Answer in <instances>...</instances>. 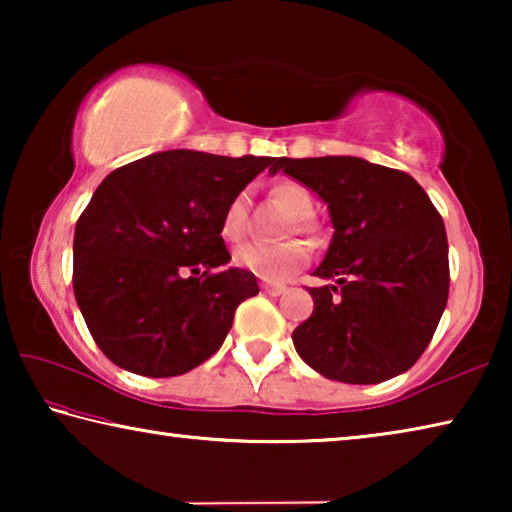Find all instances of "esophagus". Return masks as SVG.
<instances>
[{
  "instance_id": "obj_1",
  "label": "esophagus",
  "mask_w": 512,
  "mask_h": 512,
  "mask_svg": "<svg viewBox=\"0 0 512 512\" xmlns=\"http://www.w3.org/2000/svg\"><path fill=\"white\" fill-rule=\"evenodd\" d=\"M262 291L268 293V296H282V293L287 291V287L280 282H262Z\"/></svg>"
}]
</instances>
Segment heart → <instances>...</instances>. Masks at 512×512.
Wrapping results in <instances>:
<instances>
[{
    "label": "heart",
    "mask_w": 512,
    "mask_h": 512,
    "mask_svg": "<svg viewBox=\"0 0 512 512\" xmlns=\"http://www.w3.org/2000/svg\"><path fill=\"white\" fill-rule=\"evenodd\" d=\"M271 201L291 219V228L298 235H311L314 223L309 216L316 210V198L298 180H280L271 187ZM246 228V196L237 194L225 203L219 219V235L225 241H239ZM235 264L266 282H282L298 273L307 264L309 250L300 241H289L282 246L246 244L235 250Z\"/></svg>",
    "instance_id": "heart-1"
}]
</instances>
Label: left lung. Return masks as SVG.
I'll return each mask as SVG.
<instances>
[{
  "mask_svg": "<svg viewBox=\"0 0 512 512\" xmlns=\"http://www.w3.org/2000/svg\"><path fill=\"white\" fill-rule=\"evenodd\" d=\"M271 171L327 203L334 237L309 289L314 314L293 329L307 366L345 384H379L427 350L449 296L443 216L409 173L352 155L280 158Z\"/></svg>",
  "mask_w": 512,
  "mask_h": 512,
  "instance_id": "8db88e82",
  "label": "left lung"
}]
</instances>
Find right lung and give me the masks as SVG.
I'll use <instances>...</instances> for the list:
<instances>
[{"mask_svg": "<svg viewBox=\"0 0 512 512\" xmlns=\"http://www.w3.org/2000/svg\"><path fill=\"white\" fill-rule=\"evenodd\" d=\"M275 158L162 151L103 178L74 232V296L119 368L176 377L221 348L257 277L225 268V203Z\"/></svg>", "mask_w": 512, "mask_h": 512, "instance_id": "1", "label": "right lung"}]
</instances>
